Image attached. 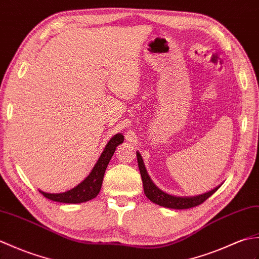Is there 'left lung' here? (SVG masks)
Here are the masks:
<instances>
[{"mask_svg": "<svg viewBox=\"0 0 259 259\" xmlns=\"http://www.w3.org/2000/svg\"><path fill=\"white\" fill-rule=\"evenodd\" d=\"M136 156H137V163H139V168L142 176L143 186H144V193L146 195V197L151 200V202L157 204L159 206H163V207L173 208V209H186V208L195 207V206H198L202 203H204L206 199L210 197L211 195L221 187L220 185L207 193L197 195V196H191V197H181V196H174V195H169L167 193L163 192L162 189H159L153 183L151 177H149V175L147 174V170L145 168V165H144V162H143V158L141 156L140 152H136Z\"/></svg>", "mask_w": 259, "mask_h": 259, "instance_id": "obj_1", "label": "left lung"}]
</instances>
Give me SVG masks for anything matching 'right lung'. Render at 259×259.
Instances as JSON below:
<instances>
[{
  "label": "right lung",
  "instance_id": "obj_1",
  "mask_svg": "<svg viewBox=\"0 0 259 259\" xmlns=\"http://www.w3.org/2000/svg\"><path fill=\"white\" fill-rule=\"evenodd\" d=\"M124 142L123 134H116L114 135L110 142L107 143L104 151L101 154V156L97 160L95 166L92 169L90 175L85 178V180L79 183L76 187H74L70 191L65 193H59V194H51L45 193L43 191H38L44 197H47L51 200L59 203H66V204H78L88 202L90 199L95 198L99 195L103 178H104L105 170L107 168V165L113 156L115 149Z\"/></svg>",
  "mask_w": 259,
  "mask_h": 259
}]
</instances>
